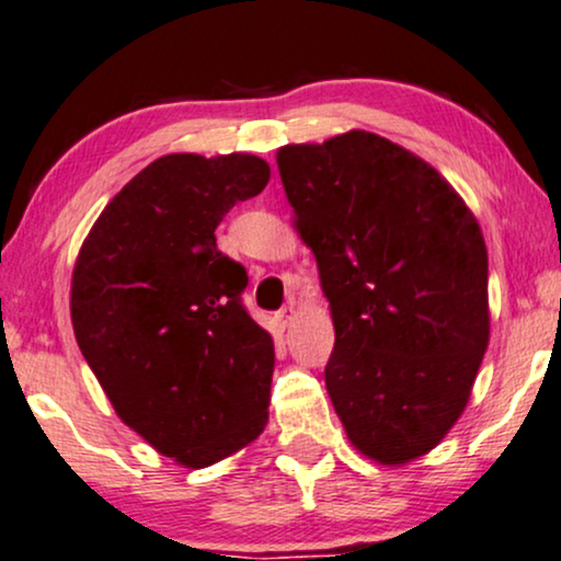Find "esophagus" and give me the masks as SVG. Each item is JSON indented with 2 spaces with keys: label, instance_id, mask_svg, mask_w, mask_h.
I'll use <instances>...</instances> for the list:
<instances>
[{
  "label": "esophagus",
  "instance_id": "34e87169",
  "mask_svg": "<svg viewBox=\"0 0 561 561\" xmlns=\"http://www.w3.org/2000/svg\"><path fill=\"white\" fill-rule=\"evenodd\" d=\"M294 317H296V311H294V307H283L278 314H275V319H278V324L283 327V330H286V327L294 322Z\"/></svg>",
  "mask_w": 561,
  "mask_h": 561
}]
</instances>
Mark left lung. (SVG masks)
<instances>
[{"instance_id":"8db88e82","label":"left lung","mask_w":561,"mask_h":561,"mask_svg":"<svg viewBox=\"0 0 561 561\" xmlns=\"http://www.w3.org/2000/svg\"><path fill=\"white\" fill-rule=\"evenodd\" d=\"M278 170L330 301L334 412L360 454L412 461L461 417L490 343L482 229L431 164L368 130L288 144Z\"/></svg>"}]
</instances>
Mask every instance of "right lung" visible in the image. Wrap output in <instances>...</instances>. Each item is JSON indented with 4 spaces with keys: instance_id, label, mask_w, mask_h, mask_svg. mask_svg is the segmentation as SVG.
<instances>
[{
    "instance_id": "obj_1",
    "label": "right lung",
    "mask_w": 561,
    "mask_h": 561,
    "mask_svg": "<svg viewBox=\"0 0 561 561\" xmlns=\"http://www.w3.org/2000/svg\"><path fill=\"white\" fill-rule=\"evenodd\" d=\"M267 180L252 154L159 157L107 203L71 275L79 351L118 417L191 469L267 425L273 340L242 304L247 271L214 234Z\"/></svg>"
}]
</instances>
